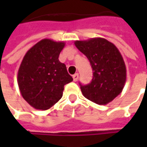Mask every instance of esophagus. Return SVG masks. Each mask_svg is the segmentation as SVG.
<instances>
[{"instance_id":"34e87169","label":"esophagus","mask_w":147,"mask_h":147,"mask_svg":"<svg viewBox=\"0 0 147 147\" xmlns=\"http://www.w3.org/2000/svg\"><path fill=\"white\" fill-rule=\"evenodd\" d=\"M73 78H74V82H77L78 79V74H74V75H73Z\"/></svg>"}]
</instances>
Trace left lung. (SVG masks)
<instances>
[{"mask_svg": "<svg viewBox=\"0 0 147 147\" xmlns=\"http://www.w3.org/2000/svg\"><path fill=\"white\" fill-rule=\"evenodd\" d=\"M76 47L84 54L93 71L92 82L80 88L82 95L98 105H106L121 93L127 70L119 51L105 38L96 37L75 41Z\"/></svg>", "mask_w": 147, "mask_h": 147, "instance_id": "1", "label": "left lung"}]
</instances>
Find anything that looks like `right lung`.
Wrapping results in <instances>:
<instances>
[{"mask_svg": "<svg viewBox=\"0 0 147 147\" xmlns=\"http://www.w3.org/2000/svg\"><path fill=\"white\" fill-rule=\"evenodd\" d=\"M64 42L42 39L25 54L18 71V85L26 101L37 110H46L58 102L65 84L73 81L59 55Z\"/></svg>", "mask_w": 147, "mask_h": 147, "instance_id": "add662e5", "label": "right lung"}]
</instances>
